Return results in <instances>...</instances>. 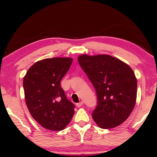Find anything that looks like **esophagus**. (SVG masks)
Segmentation results:
<instances>
[{
  "mask_svg": "<svg viewBox=\"0 0 157 157\" xmlns=\"http://www.w3.org/2000/svg\"><path fill=\"white\" fill-rule=\"evenodd\" d=\"M83 105H84V102L81 101V102H78V103H77V104H76V106H78V107H81V106H82Z\"/></svg>",
  "mask_w": 157,
  "mask_h": 157,
  "instance_id": "esophagus-1",
  "label": "esophagus"
}]
</instances>
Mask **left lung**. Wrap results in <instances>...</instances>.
Returning <instances> with one entry per match:
<instances>
[{
	"instance_id": "obj_1",
	"label": "left lung",
	"mask_w": 157,
	"mask_h": 157,
	"mask_svg": "<svg viewBox=\"0 0 157 157\" xmlns=\"http://www.w3.org/2000/svg\"><path fill=\"white\" fill-rule=\"evenodd\" d=\"M78 63L94 86L97 105L92 116L100 128L121 124L134 109L137 80L129 65L111 56L83 55Z\"/></svg>"
}]
</instances>
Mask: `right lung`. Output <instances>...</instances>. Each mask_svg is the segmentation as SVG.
Listing matches in <instances>:
<instances>
[{"instance_id": "add662e5", "label": "right lung", "mask_w": 157, "mask_h": 157, "mask_svg": "<svg viewBox=\"0 0 157 157\" xmlns=\"http://www.w3.org/2000/svg\"><path fill=\"white\" fill-rule=\"evenodd\" d=\"M73 59L54 57L34 63L23 78L26 105L32 117L43 128L64 129L74 115L75 105L67 98L61 80Z\"/></svg>"}]
</instances>
